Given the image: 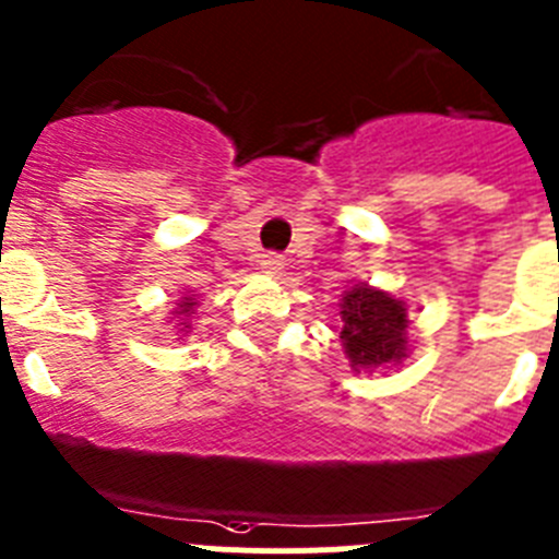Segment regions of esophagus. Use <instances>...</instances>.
I'll return each mask as SVG.
<instances>
[{
  "label": "esophagus",
  "mask_w": 559,
  "mask_h": 559,
  "mask_svg": "<svg viewBox=\"0 0 559 559\" xmlns=\"http://www.w3.org/2000/svg\"><path fill=\"white\" fill-rule=\"evenodd\" d=\"M259 267L264 270V273H281L284 270V259H281L278 253H261L259 255Z\"/></svg>",
  "instance_id": "1"
}]
</instances>
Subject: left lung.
I'll return each mask as SVG.
<instances>
[{
    "instance_id": "1",
    "label": "left lung",
    "mask_w": 559,
    "mask_h": 559,
    "mask_svg": "<svg viewBox=\"0 0 559 559\" xmlns=\"http://www.w3.org/2000/svg\"><path fill=\"white\" fill-rule=\"evenodd\" d=\"M342 345L354 367H381L406 356V309L370 286H354L342 300Z\"/></svg>"
}]
</instances>
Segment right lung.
<instances>
[{
    "label": "right lung",
    "instance_id": "1",
    "mask_svg": "<svg viewBox=\"0 0 559 559\" xmlns=\"http://www.w3.org/2000/svg\"><path fill=\"white\" fill-rule=\"evenodd\" d=\"M192 298H183V300H180V314H183V317H189V311H192ZM180 325V331H186V329H189V323H178Z\"/></svg>",
    "mask_w": 559,
    "mask_h": 559
}]
</instances>
